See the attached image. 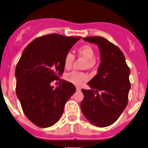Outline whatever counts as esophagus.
I'll use <instances>...</instances> for the list:
<instances>
[{
  "mask_svg": "<svg viewBox=\"0 0 148 148\" xmlns=\"http://www.w3.org/2000/svg\"><path fill=\"white\" fill-rule=\"evenodd\" d=\"M76 88H77V91H81V88L79 86H76Z\"/></svg>",
  "mask_w": 148,
  "mask_h": 148,
  "instance_id": "34e87169",
  "label": "esophagus"
}]
</instances>
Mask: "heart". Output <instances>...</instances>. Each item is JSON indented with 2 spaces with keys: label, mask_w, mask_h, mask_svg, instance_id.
Masks as SVG:
<instances>
[{
  "label": "heart",
  "mask_w": 148,
  "mask_h": 148,
  "mask_svg": "<svg viewBox=\"0 0 148 148\" xmlns=\"http://www.w3.org/2000/svg\"><path fill=\"white\" fill-rule=\"evenodd\" d=\"M77 53L79 57H83L87 60V66L92 67L94 66L95 64V51L92 47L88 45L80 47L77 50ZM74 59H75V57L74 54L70 53V52L65 55L64 59V66L65 69H69L71 67ZM66 79L68 82H71L74 84L80 85L82 82L86 80L87 77L86 74L84 73L77 71H72L66 74Z\"/></svg>",
  "instance_id": "b5f03b06"
}]
</instances>
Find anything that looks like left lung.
Masks as SVG:
<instances>
[{
	"label": "left lung",
	"instance_id": "obj_1",
	"mask_svg": "<svg viewBox=\"0 0 148 148\" xmlns=\"http://www.w3.org/2000/svg\"><path fill=\"white\" fill-rule=\"evenodd\" d=\"M84 40L96 44L101 54L97 74L87 83L90 90L82 89L81 109L86 119L98 127L112 125L127 106L130 88V71L121 49L102 37Z\"/></svg>",
	"mask_w": 148,
	"mask_h": 148
}]
</instances>
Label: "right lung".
I'll return each instance as SVG.
<instances>
[{"mask_svg": "<svg viewBox=\"0 0 148 148\" xmlns=\"http://www.w3.org/2000/svg\"><path fill=\"white\" fill-rule=\"evenodd\" d=\"M80 39L49 34L37 37L23 52L15 69V91L25 115L37 126L55 124L75 93L74 85L67 81L60 79L57 88L51 82L60 80L65 55Z\"/></svg>", "mask_w": 148, "mask_h": 148, "instance_id": "right-lung-1", "label": "right lung"}]
</instances>
